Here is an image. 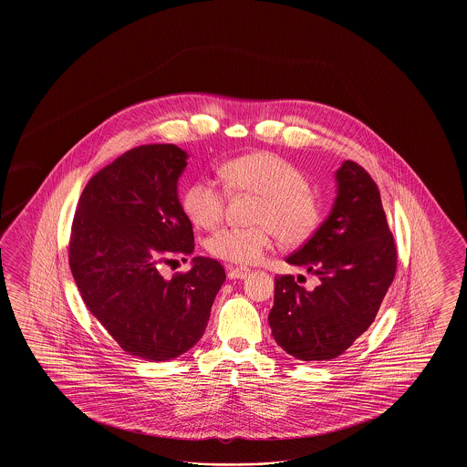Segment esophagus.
I'll use <instances>...</instances> for the list:
<instances>
[{
    "mask_svg": "<svg viewBox=\"0 0 467 467\" xmlns=\"http://www.w3.org/2000/svg\"><path fill=\"white\" fill-rule=\"evenodd\" d=\"M248 275L246 267H227V278L229 280H242Z\"/></svg>",
    "mask_w": 467,
    "mask_h": 467,
    "instance_id": "esophagus-1",
    "label": "esophagus"
}]
</instances>
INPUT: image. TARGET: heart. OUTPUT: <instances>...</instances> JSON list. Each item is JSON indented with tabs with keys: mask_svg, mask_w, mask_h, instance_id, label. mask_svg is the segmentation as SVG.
<instances>
[{
	"mask_svg": "<svg viewBox=\"0 0 467 467\" xmlns=\"http://www.w3.org/2000/svg\"><path fill=\"white\" fill-rule=\"evenodd\" d=\"M231 192L259 196L252 227H223L206 240V250L229 265H255L273 246V234L285 244L306 242L320 223V204L306 177L287 159L271 152L236 157L223 166ZM189 221L212 229L223 223L225 191L210 180L198 178L182 198Z\"/></svg>",
	"mask_w": 467,
	"mask_h": 467,
	"instance_id": "heart-1",
	"label": "heart"
}]
</instances>
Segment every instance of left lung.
Returning a JSON list of instances; mask_svg holds the SVG:
<instances>
[{
    "label": "left lung",
    "mask_w": 467,
    "mask_h": 467,
    "mask_svg": "<svg viewBox=\"0 0 467 467\" xmlns=\"http://www.w3.org/2000/svg\"><path fill=\"white\" fill-rule=\"evenodd\" d=\"M336 182L329 217L285 259L315 275L318 285L306 290L292 275L276 276L269 311L275 341L306 362L341 356L368 331L398 266L375 180L354 161H345Z\"/></svg>",
    "instance_id": "1"
}]
</instances>
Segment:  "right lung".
Returning <instances> with one entry per match:
<instances>
[{
	"mask_svg": "<svg viewBox=\"0 0 467 467\" xmlns=\"http://www.w3.org/2000/svg\"><path fill=\"white\" fill-rule=\"evenodd\" d=\"M185 166L187 154L171 143L128 150L90 178L71 223L67 259L88 310L124 352L150 362L200 341L225 280L208 257L170 280L161 275L173 255L194 250L177 194Z\"/></svg>",
	"mask_w": 467,
	"mask_h": 467,
	"instance_id": "1",
	"label": "right lung"
}]
</instances>
